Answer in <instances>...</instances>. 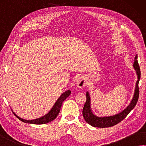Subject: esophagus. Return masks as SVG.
Wrapping results in <instances>:
<instances>
[{"mask_svg": "<svg viewBox=\"0 0 146 146\" xmlns=\"http://www.w3.org/2000/svg\"><path fill=\"white\" fill-rule=\"evenodd\" d=\"M76 84L79 88H83L86 84V79L83 76H79L76 79Z\"/></svg>", "mask_w": 146, "mask_h": 146, "instance_id": "esophagus-1", "label": "esophagus"}]
</instances>
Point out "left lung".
Masks as SVG:
<instances>
[{"label": "left lung", "instance_id": "1", "mask_svg": "<svg viewBox=\"0 0 146 146\" xmlns=\"http://www.w3.org/2000/svg\"><path fill=\"white\" fill-rule=\"evenodd\" d=\"M137 59V55H136L135 58L133 67L135 70H136L138 80L136 82L135 90L133 98L130 105L126 107L124 111H123L121 112L116 115H114V116L109 117H98L93 114L92 110H91L90 95L88 92H86V103L84 104L83 109H82V115H83L85 121L88 124L94 126V127L98 128L111 127V126L116 125L124 119L126 116L130 113L131 110L134 108L135 106H136L139 97V82L140 79H141V69H140L139 65Z\"/></svg>", "mask_w": 146, "mask_h": 146}]
</instances>
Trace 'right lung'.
Wrapping results in <instances>:
<instances>
[{
	"mask_svg": "<svg viewBox=\"0 0 146 146\" xmlns=\"http://www.w3.org/2000/svg\"><path fill=\"white\" fill-rule=\"evenodd\" d=\"M70 93H71L70 90L66 91V92L63 93L62 95H61L60 98L58 99L57 101L56 102V103L54 104V106L53 107V108L51 109V111H49L47 114H46L45 116H44L40 118H38V119H35L34 120H26V119H22V118L18 116L15 112H13V114L15 115L16 117L18 118L19 119L21 120V121H23L24 123H31V124H35V125L46 124V123H48L55 119L56 116H58V114H59L60 108H61L62 107V104L63 103V102H64L65 99L70 95Z\"/></svg>",
	"mask_w": 146,
	"mask_h": 146,
	"instance_id": "obj_1",
	"label": "right lung"
}]
</instances>
